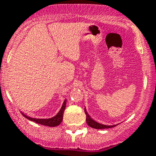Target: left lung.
I'll return each instance as SVG.
<instances>
[{
	"instance_id": "1",
	"label": "left lung",
	"mask_w": 156,
	"mask_h": 156,
	"mask_svg": "<svg viewBox=\"0 0 156 156\" xmlns=\"http://www.w3.org/2000/svg\"><path fill=\"white\" fill-rule=\"evenodd\" d=\"M84 112H85L86 114V122H87V124L90 127H93V128H95V129L111 128V127H113L117 125H103V124L98 123V122H97L96 121H94V119H91L90 116L89 115H88V113L87 112V110H86L85 108H84Z\"/></svg>"
}]
</instances>
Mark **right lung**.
<instances>
[{"label": "right lung", "mask_w": 156, "mask_h": 156, "mask_svg": "<svg viewBox=\"0 0 156 156\" xmlns=\"http://www.w3.org/2000/svg\"><path fill=\"white\" fill-rule=\"evenodd\" d=\"M66 100H64L63 103H62V106L61 107L60 110H59V112L54 116V117H52L50 119H34V118H31L27 116L26 115H25L24 113L22 112L23 115L25 118H26L29 120L31 121V122H34L35 123L40 124V125H45V126H49V127H56L58 126L59 124L62 122V118H63V113L64 110L66 108Z\"/></svg>", "instance_id": "right-lung-1"}]
</instances>
